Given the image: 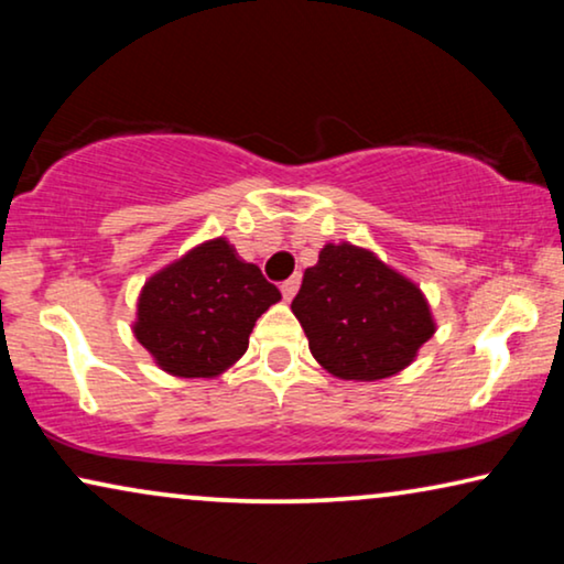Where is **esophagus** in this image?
Listing matches in <instances>:
<instances>
[{"mask_svg": "<svg viewBox=\"0 0 564 564\" xmlns=\"http://www.w3.org/2000/svg\"><path fill=\"white\" fill-rule=\"evenodd\" d=\"M297 288H300V274H292L290 280H284V282L280 284V290H282V297H284V300H292V297H295Z\"/></svg>", "mask_w": 564, "mask_h": 564, "instance_id": "obj_1", "label": "esophagus"}]
</instances>
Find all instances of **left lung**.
I'll return each instance as SVG.
<instances>
[{"label": "left lung", "instance_id": "left-lung-1", "mask_svg": "<svg viewBox=\"0 0 564 564\" xmlns=\"http://www.w3.org/2000/svg\"><path fill=\"white\" fill-rule=\"evenodd\" d=\"M313 357L334 377L384 380L434 336L423 292L372 251L328 243L292 300Z\"/></svg>", "mask_w": 564, "mask_h": 564}]
</instances>
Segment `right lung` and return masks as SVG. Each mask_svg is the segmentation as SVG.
Masks as SVG:
<instances>
[{
  "label": "right lung",
  "instance_id": "1",
  "mask_svg": "<svg viewBox=\"0 0 564 564\" xmlns=\"http://www.w3.org/2000/svg\"><path fill=\"white\" fill-rule=\"evenodd\" d=\"M276 300L261 269L215 238L145 282L133 334L164 372L218 377L243 357L253 323Z\"/></svg>",
  "mask_w": 564,
  "mask_h": 564
}]
</instances>
